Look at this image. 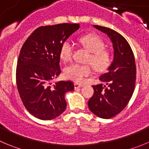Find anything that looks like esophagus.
<instances>
[{"label":"esophagus","instance_id":"34e87169","mask_svg":"<svg viewBox=\"0 0 149 149\" xmlns=\"http://www.w3.org/2000/svg\"><path fill=\"white\" fill-rule=\"evenodd\" d=\"M83 87L82 84H77V83H75V84H74V87H75V89L81 88V87Z\"/></svg>","mask_w":149,"mask_h":149}]
</instances>
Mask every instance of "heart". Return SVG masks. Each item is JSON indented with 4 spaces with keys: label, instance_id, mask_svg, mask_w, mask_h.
I'll return each mask as SVG.
<instances>
[{
    "label": "heart",
    "instance_id": "1",
    "mask_svg": "<svg viewBox=\"0 0 149 149\" xmlns=\"http://www.w3.org/2000/svg\"><path fill=\"white\" fill-rule=\"evenodd\" d=\"M79 42L90 51L86 62H90L95 70L104 71L107 70L112 62L110 52L104 48L102 39L95 34H87L79 38ZM73 52V44L70 40L62 43L59 49V56L63 61H69ZM64 73L68 79L78 83H82L85 78L92 73V68L87 64L72 63L64 69Z\"/></svg>",
    "mask_w": 149,
    "mask_h": 149
}]
</instances>
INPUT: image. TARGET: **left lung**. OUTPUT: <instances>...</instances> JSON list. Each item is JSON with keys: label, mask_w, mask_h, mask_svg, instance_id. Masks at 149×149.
Segmentation results:
<instances>
[{"label": "left lung", "mask_w": 149, "mask_h": 149, "mask_svg": "<svg viewBox=\"0 0 149 149\" xmlns=\"http://www.w3.org/2000/svg\"><path fill=\"white\" fill-rule=\"evenodd\" d=\"M107 34L112 42L114 59L108 71L99 79L105 84L93 85V95L88 101L89 109L96 116L108 119L120 113L134 93L136 65L133 51L126 39L112 29L95 25Z\"/></svg>", "instance_id": "obj_1"}]
</instances>
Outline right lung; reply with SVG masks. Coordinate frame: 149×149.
Instances as JSON below:
<instances>
[{"mask_svg": "<svg viewBox=\"0 0 149 149\" xmlns=\"http://www.w3.org/2000/svg\"><path fill=\"white\" fill-rule=\"evenodd\" d=\"M79 29V24L40 26L20 50L16 69L18 93L26 109L41 120H51L66 109L65 95L74 90L70 81L52 84L61 73V45Z\"/></svg>", "mask_w": 149, "mask_h": 149, "instance_id": "right-lung-1", "label": "right lung"}]
</instances>
